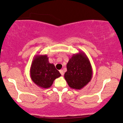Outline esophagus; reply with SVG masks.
Segmentation results:
<instances>
[{
	"instance_id": "obj_1",
	"label": "esophagus",
	"mask_w": 123,
	"mask_h": 123,
	"mask_svg": "<svg viewBox=\"0 0 123 123\" xmlns=\"http://www.w3.org/2000/svg\"><path fill=\"white\" fill-rule=\"evenodd\" d=\"M59 72H60V74H61V75H62V76H63V75H64V71H63V70H60Z\"/></svg>"
}]
</instances>
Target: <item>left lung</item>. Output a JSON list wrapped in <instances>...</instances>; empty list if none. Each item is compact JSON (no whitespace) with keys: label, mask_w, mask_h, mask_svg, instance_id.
Masks as SVG:
<instances>
[{"label":"left lung","mask_w":123,"mask_h":123,"mask_svg":"<svg viewBox=\"0 0 123 123\" xmlns=\"http://www.w3.org/2000/svg\"><path fill=\"white\" fill-rule=\"evenodd\" d=\"M64 78L71 88L81 90L91 80L92 69L86 54L80 51L74 54L67 64Z\"/></svg>","instance_id":"1"}]
</instances>
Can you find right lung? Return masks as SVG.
Returning a JSON list of instances; mask_svg holds the SVG:
<instances>
[{"instance_id":"add662e5","label":"right lung","mask_w":123,"mask_h":123,"mask_svg":"<svg viewBox=\"0 0 123 123\" xmlns=\"http://www.w3.org/2000/svg\"><path fill=\"white\" fill-rule=\"evenodd\" d=\"M30 72L33 82L43 88H49L55 79L61 76L54 64L49 63L46 54L34 56Z\"/></svg>"}]
</instances>
